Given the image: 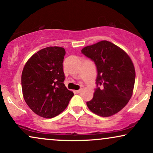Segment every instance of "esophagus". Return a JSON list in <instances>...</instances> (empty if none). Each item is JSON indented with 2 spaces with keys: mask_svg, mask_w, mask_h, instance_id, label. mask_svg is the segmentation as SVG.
Segmentation results:
<instances>
[{
  "mask_svg": "<svg viewBox=\"0 0 153 153\" xmlns=\"http://www.w3.org/2000/svg\"><path fill=\"white\" fill-rule=\"evenodd\" d=\"M81 91H82V89H79V90L74 91V93H75V94H79V93L81 92Z\"/></svg>",
  "mask_w": 153,
  "mask_h": 153,
  "instance_id": "obj_1",
  "label": "esophagus"
}]
</instances>
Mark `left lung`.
Returning a JSON list of instances; mask_svg holds the SVG:
<instances>
[{
  "label": "left lung",
  "mask_w": 153,
  "mask_h": 153,
  "mask_svg": "<svg viewBox=\"0 0 153 153\" xmlns=\"http://www.w3.org/2000/svg\"><path fill=\"white\" fill-rule=\"evenodd\" d=\"M94 62L97 71L96 89L87 105L92 112L109 117L120 112L132 97L135 70L132 60L122 48L102 41L82 49Z\"/></svg>",
  "instance_id": "8db88e82"
}]
</instances>
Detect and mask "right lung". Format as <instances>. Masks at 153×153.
Returning <instances> with one entry per match:
<instances>
[{
  "label": "right lung",
  "instance_id": "right-lung-1",
  "mask_svg": "<svg viewBox=\"0 0 153 153\" xmlns=\"http://www.w3.org/2000/svg\"><path fill=\"white\" fill-rule=\"evenodd\" d=\"M64 48L49 46L33 54L21 75L23 98L30 109L44 118L62 113L74 96L64 84Z\"/></svg>",
  "mask_w": 153,
  "mask_h": 153
}]
</instances>
